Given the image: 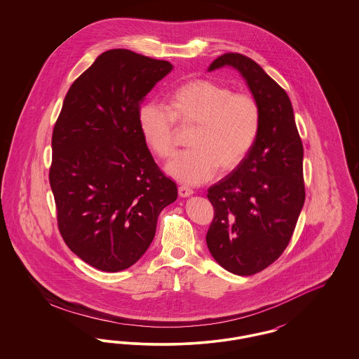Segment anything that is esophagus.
Returning a JSON list of instances; mask_svg holds the SVG:
<instances>
[{"label": "esophagus", "mask_w": 359, "mask_h": 359, "mask_svg": "<svg viewBox=\"0 0 359 359\" xmlns=\"http://www.w3.org/2000/svg\"><path fill=\"white\" fill-rule=\"evenodd\" d=\"M194 194V189H191V188L187 187V186H180L179 187V195L182 196V198H188V196H191Z\"/></svg>", "instance_id": "obj_1"}]
</instances>
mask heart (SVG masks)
Masks as SVG:
<instances>
[{
  "label": "heart",
  "instance_id": "1",
  "mask_svg": "<svg viewBox=\"0 0 359 359\" xmlns=\"http://www.w3.org/2000/svg\"><path fill=\"white\" fill-rule=\"evenodd\" d=\"M175 120L179 126H194L187 152L177 154L165 167L172 177L201 184L218 167L236 168L256 142L259 107L248 94L231 93L226 86L195 79L173 88L167 107L148 101L138 110V128L148 147L160 158L175 154Z\"/></svg>",
  "mask_w": 359,
  "mask_h": 359
}]
</instances>
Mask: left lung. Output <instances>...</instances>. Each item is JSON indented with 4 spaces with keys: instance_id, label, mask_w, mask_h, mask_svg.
Returning a JSON list of instances; mask_svg holds the SVG:
<instances>
[{
    "instance_id": "obj_1",
    "label": "left lung",
    "mask_w": 359,
    "mask_h": 359,
    "mask_svg": "<svg viewBox=\"0 0 359 359\" xmlns=\"http://www.w3.org/2000/svg\"><path fill=\"white\" fill-rule=\"evenodd\" d=\"M226 66L245 79L261 120L250 152L208 188L214 219L205 242L226 271L252 276L273 264L290 243L306 199L304 151L285 90L241 53H224L208 71Z\"/></svg>"
}]
</instances>
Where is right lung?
Returning a JSON list of instances; mask_svg holds the SVG:
<instances>
[{"label":"right lung","instance_id":"right-lung-1","mask_svg":"<svg viewBox=\"0 0 359 359\" xmlns=\"http://www.w3.org/2000/svg\"><path fill=\"white\" fill-rule=\"evenodd\" d=\"M173 66L110 50L71 85L52 133L51 184L60 234L86 264L120 272L152 243L177 198L138 128V110Z\"/></svg>","mask_w":359,"mask_h":359}]
</instances>
